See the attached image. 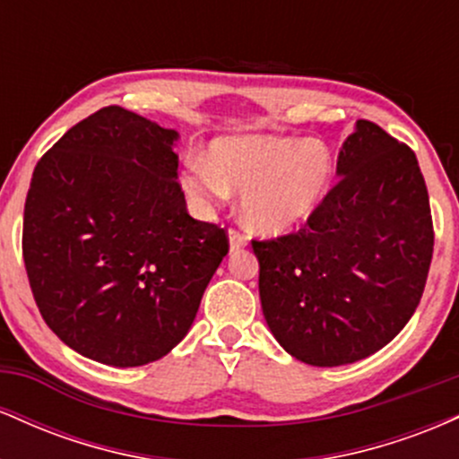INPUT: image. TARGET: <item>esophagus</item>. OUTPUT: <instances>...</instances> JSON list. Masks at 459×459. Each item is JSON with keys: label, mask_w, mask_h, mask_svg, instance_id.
<instances>
[{"label": "esophagus", "mask_w": 459, "mask_h": 459, "mask_svg": "<svg viewBox=\"0 0 459 459\" xmlns=\"http://www.w3.org/2000/svg\"><path fill=\"white\" fill-rule=\"evenodd\" d=\"M247 246V237L244 233H239V230L230 229L229 230V250L230 252H237L241 250V247Z\"/></svg>", "instance_id": "1"}]
</instances>
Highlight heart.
<instances>
[{
  "label": "heart",
  "mask_w": 459,
  "mask_h": 459,
  "mask_svg": "<svg viewBox=\"0 0 459 459\" xmlns=\"http://www.w3.org/2000/svg\"><path fill=\"white\" fill-rule=\"evenodd\" d=\"M332 175L334 161L324 142L247 134L215 140L212 157H192L183 186L203 204L222 203L230 189H241L246 222L263 233L278 235L317 212Z\"/></svg>",
  "instance_id": "1"
}]
</instances>
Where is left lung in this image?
<instances>
[{
    "label": "left lung",
    "mask_w": 459,
    "mask_h": 459,
    "mask_svg": "<svg viewBox=\"0 0 459 459\" xmlns=\"http://www.w3.org/2000/svg\"><path fill=\"white\" fill-rule=\"evenodd\" d=\"M336 177L298 233L252 241L273 339L313 367L391 343L419 307L434 252L428 187L408 146L358 120Z\"/></svg>",
    "instance_id": "1"
}]
</instances>
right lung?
I'll return each instance as SVG.
<instances>
[{
	"mask_svg": "<svg viewBox=\"0 0 459 459\" xmlns=\"http://www.w3.org/2000/svg\"><path fill=\"white\" fill-rule=\"evenodd\" d=\"M178 131L123 108L68 129L36 163L23 261L40 315L109 367L160 360L186 339L229 252L177 183Z\"/></svg>",
	"mask_w": 459,
	"mask_h": 459,
	"instance_id": "right-lung-1",
	"label": "right lung"
}]
</instances>
